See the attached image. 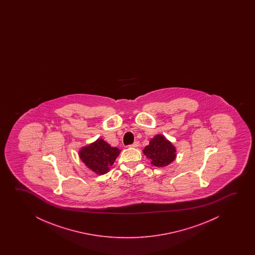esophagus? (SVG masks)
<instances>
[{
	"label": "esophagus",
	"mask_w": 255,
	"mask_h": 255,
	"mask_svg": "<svg viewBox=\"0 0 255 255\" xmlns=\"http://www.w3.org/2000/svg\"><path fill=\"white\" fill-rule=\"evenodd\" d=\"M138 146H139V142H137V141L134 142L132 144H130V145H129V147H133V148H136V147Z\"/></svg>",
	"instance_id": "1"
}]
</instances>
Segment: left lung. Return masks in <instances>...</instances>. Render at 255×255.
<instances>
[{
  "label": "left lung",
  "mask_w": 255,
  "mask_h": 255,
  "mask_svg": "<svg viewBox=\"0 0 255 255\" xmlns=\"http://www.w3.org/2000/svg\"><path fill=\"white\" fill-rule=\"evenodd\" d=\"M143 153L156 167H165L177 157L176 147L162 134H157L150 140Z\"/></svg>",
  "instance_id": "1"
}]
</instances>
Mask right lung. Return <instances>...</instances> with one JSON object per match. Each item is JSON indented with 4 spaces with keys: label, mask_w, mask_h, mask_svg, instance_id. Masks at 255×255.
Returning a JSON list of instances; mask_svg holds the SVG:
<instances>
[{
    "label": "right lung",
    "mask_w": 255,
    "mask_h": 255,
    "mask_svg": "<svg viewBox=\"0 0 255 255\" xmlns=\"http://www.w3.org/2000/svg\"><path fill=\"white\" fill-rule=\"evenodd\" d=\"M121 150L112 147L103 138H98L93 143L83 146L78 151L81 160L96 174L107 173Z\"/></svg>",
    "instance_id": "right-lung-1"
}]
</instances>
